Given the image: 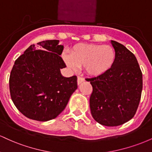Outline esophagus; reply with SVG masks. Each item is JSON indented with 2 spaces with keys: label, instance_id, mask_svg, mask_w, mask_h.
Returning <instances> with one entry per match:
<instances>
[{
  "label": "esophagus",
  "instance_id": "obj_1",
  "mask_svg": "<svg viewBox=\"0 0 152 152\" xmlns=\"http://www.w3.org/2000/svg\"><path fill=\"white\" fill-rule=\"evenodd\" d=\"M84 81H85L84 78H82V77H80V76H78V78H77V83H78V85L81 84L82 82H83Z\"/></svg>",
  "mask_w": 152,
  "mask_h": 152
}]
</instances>
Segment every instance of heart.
<instances>
[{"instance_id":"heart-1","label":"heart","mask_w":152,"mask_h":152,"mask_svg":"<svg viewBox=\"0 0 152 152\" xmlns=\"http://www.w3.org/2000/svg\"><path fill=\"white\" fill-rule=\"evenodd\" d=\"M64 59L70 69L83 66L86 74L98 76L112 67L116 61V52L110 46L81 43L71 50L70 56H64Z\"/></svg>"}]
</instances>
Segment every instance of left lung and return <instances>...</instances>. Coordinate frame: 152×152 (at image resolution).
Segmentation results:
<instances>
[{
	"label": "left lung",
	"instance_id": "8db88e82",
	"mask_svg": "<svg viewBox=\"0 0 152 152\" xmlns=\"http://www.w3.org/2000/svg\"><path fill=\"white\" fill-rule=\"evenodd\" d=\"M111 43L116 52L114 65L105 74L86 80L93 87L89 104L94 120L104 126H116L135 115L143 80L135 56L121 43Z\"/></svg>",
	"mask_w": 152,
	"mask_h": 152
}]
</instances>
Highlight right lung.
<instances>
[{"label": "right lung", "mask_w": 152, "mask_h": 152, "mask_svg": "<svg viewBox=\"0 0 152 152\" xmlns=\"http://www.w3.org/2000/svg\"><path fill=\"white\" fill-rule=\"evenodd\" d=\"M58 40L31 45L15 60L9 88L14 105L26 117L39 121L53 119L64 111L77 88V77L61 74L66 67L64 46Z\"/></svg>", "instance_id": "obj_1"}]
</instances>
